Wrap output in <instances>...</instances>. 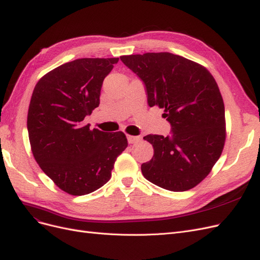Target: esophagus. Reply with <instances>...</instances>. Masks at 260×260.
Returning <instances> with one entry per match:
<instances>
[{
	"label": "esophagus",
	"instance_id": "obj_1",
	"mask_svg": "<svg viewBox=\"0 0 260 260\" xmlns=\"http://www.w3.org/2000/svg\"><path fill=\"white\" fill-rule=\"evenodd\" d=\"M127 139H128V142H129L130 144L137 143V142H139V141L141 140L140 137H136V136H127Z\"/></svg>",
	"mask_w": 260,
	"mask_h": 260
}]
</instances>
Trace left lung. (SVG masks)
I'll list each match as a JSON object with an SVG mask.
<instances>
[{
	"label": "left lung",
	"instance_id": "obj_1",
	"mask_svg": "<svg viewBox=\"0 0 260 260\" xmlns=\"http://www.w3.org/2000/svg\"><path fill=\"white\" fill-rule=\"evenodd\" d=\"M121 61L145 85L149 107L164 108L171 136L148 135L153 158L141 170L149 182L183 192L205 179L222 153L224 104L208 70L167 52L124 55Z\"/></svg>",
	"mask_w": 260,
	"mask_h": 260
}]
</instances>
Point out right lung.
<instances>
[{"mask_svg": "<svg viewBox=\"0 0 260 260\" xmlns=\"http://www.w3.org/2000/svg\"><path fill=\"white\" fill-rule=\"evenodd\" d=\"M119 58H79L44 75L31 96L27 128L36 161L64 192L92 193L111 179L128 141L124 133L90 129L105 77Z\"/></svg>", "mask_w": 260, "mask_h": 260, "instance_id": "right-lung-1", "label": "right lung"}]
</instances>
